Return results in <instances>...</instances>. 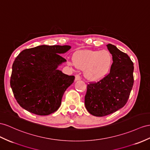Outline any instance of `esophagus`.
<instances>
[{
  "instance_id": "34e87169",
  "label": "esophagus",
  "mask_w": 150,
  "mask_h": 150,
  "mask_svg": "<svg viewBox=\"0 0 150 150\" xmlns=\"http://www.w3.org/2000/svg\"><path fill=\"white\" fill-rule=\"evenodd\" d=\"M81 80V77H80L79 75H75V81H78V80Z\"/></svg>"
}]
</instances>
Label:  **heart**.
Instances as JSON below:
<instances>
[{
    "label": "heart",
    "instance_id": "obj_1",
    "mask_svg": "<svg viewBox=\"0 0 150 150\" xmlns=\"http://www.w3.org/2000/svg\"><path fill=\"white\" fill-rule=\"evenodd\" d=\"M113 56L106 50L76 51L74 56V62L68 61L69 65L84 70V75L91 81H98L104 78L110 72L113 64Z\"/></svg>",
    "mask_w": 150,
    "mask_h": 150
}]
</instances>
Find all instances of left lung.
Instances as JSON below:
<instances>
[{"label":"left lung","mask_w":150,"mask_h":150,"mask_svg":"<svg viewBox=\"0 0 150 150\" xmlns=\"http://www.w3.org/2000/svg\"><path fill=\"white\" fill-rule=\"evenodd\" d=\"M113 56L109 74L97 82L87 84L85 96L87 110L96 117H104L124 107L134 83V64L127 54L108 44Z\"/></svg>","instance_id":"obj_1"}]
</instances>
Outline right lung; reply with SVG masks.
<instances>
[{
    "label": "right lung",
    "mask_w": 150,
    "mask_h": 150,
    "mask_svg": "<svg viewBox=\"0 0 150 150\" xmlns=\"http://www.w3.org/2000/svg\"><path fill=\"white\" fill-rule=\"evenodd\" d=\"M70 45H42L25 49L16 57L10 84L14 98L23 108L38 115L58 110L63 94L75 80L57 70L67 60L59 54Z\"/></svg>",
    "instance_id": "right-lung-1"
}]
</instances>
